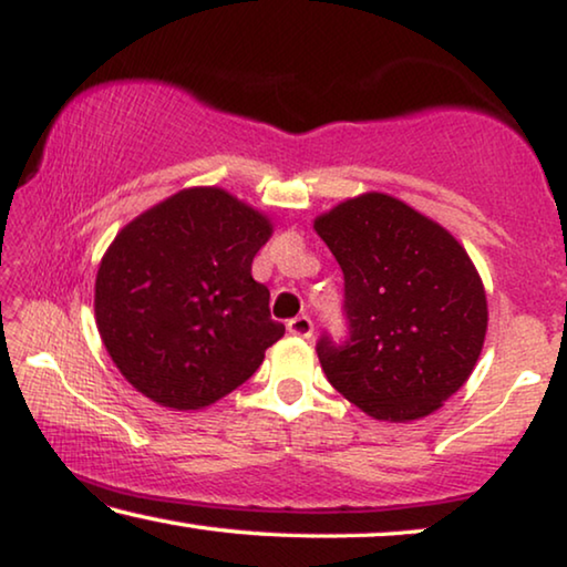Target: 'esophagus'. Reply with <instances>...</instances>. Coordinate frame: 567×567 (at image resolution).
Instances as JSON below:
<instances>
[{"label":"esophagus","instance_id":"esophagus-1","mask_svg":"<svg viewBox=\"0 0 567 567\" xmlns=\"http://www.w3.org/2000/svg\"><path fill=\"white\" fill-rule=\"evenodd\" d=\"M286 329H289L293 337H311L313 334V324H311V319L307 317V313L289 319V324H286Z\"/></svg>","mask_w":567,"mask_h":567}]
</instances>
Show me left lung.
Returning a JSON list of instances; mask_svg holds the SVG:
<instances>
[{
    "mask_svg": "<svg viewBox=\"0 0 567 567\" xmlns=\"http://www.w3.org/2000/svg\"><path fill=\"white\" fill-rule=\"evenodd\" d=\"M344 274L347 339L317 354L337 393L378 421L431 415L472 374L486 293L472 258L439 223L368 193L313 220Z\"/></svg>",
    "mask_w": 567,
    "mask_h": 567,
    "instance_id": "8db88e82",
    "label": "left lung"
}]
</instances>
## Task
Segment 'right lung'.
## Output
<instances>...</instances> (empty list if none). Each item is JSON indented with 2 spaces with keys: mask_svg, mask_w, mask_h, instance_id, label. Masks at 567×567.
Wrapping results in <instances>:
<instances>
[{
  "mask_svg": "<svg viewBox=\"0 0 567 567\" xmlns=\"http://www.w3.org/2000/svg\"><path fill=\"white\" fill-rule=\"evenodd\" d=\"M271 230L225 189L193 187L116 235L95 276V324L138 393L197 411L260 368L286 332L250 276Z\"/></svg>",
  "mask_w": 567,
  "mask_h": 567,
  "instance_id": "right-lung-1",
  "label": "right lung"
}]
</instances>
